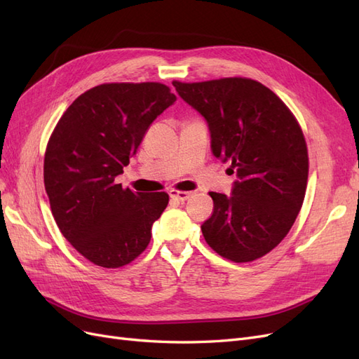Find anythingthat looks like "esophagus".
Listing matches in <instances>:
<instances>
[{
  "label": "esophagus",
  "instance_id": "34e87169",
  "mask_svg": "<svg viewBox=\"0 0 359 359\" xmlns=\"http://www.w3.org/2000/svg\"><path fill=\"white\" fill-rule=\"evenodd\" d=\"M169 196L172 199H175L178 202H186L190 198V193L189 191H177V190H170L169 191Z\"/></svg>",
  "mask_w": 359,
  "mask_h": 359
}]
</instances>
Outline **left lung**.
Returning <instances> with one entry per match:
<instances>
[{"label": "left lung", "instance_id": "8db88e82", "mask_svg": "<svg viewBox=\"0 0 359 359\" xmlns=\"http://www.w3.org/2000/svg\"><path fill=\"white\" fill-rule=\"evenodd\" d=\"M173 86L210 128L211 151L236 172L232 193L211 191L205 241L233 262H252L287 235L306 196L309 154L287 106L265 85L224 78Z\"/></svg>", "mask_w": 359, "mask_h": 359}]
</instances>
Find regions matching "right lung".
I'll list each match as a JSON object with an SVG mask.
<instances>
[{
  "instance_id": "obj_1",
  "label": "right lung",
  "mask_w": 359,
  "mask_h": 359,
  "mask_svg": "<svg viewBox=\"0 0 359 359\" xmlns=\"http://www.w3.org/2000/svg\"><path fill=\"white\" fill-rule=\"evenodd\" d=\"M177 95L158 82L103 83L81 94L48 142L45 189L64 238L103 268L135 260L151 240L168 193H139L115 182L151 123Z\"/></svg>"
}]
</instances>
